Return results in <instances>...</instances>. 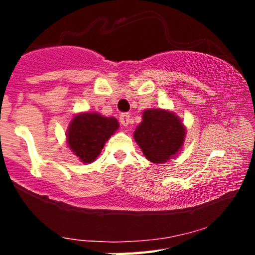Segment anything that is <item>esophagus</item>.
<instances>
[{
    "label": "esophagus",
    "mask_w": 255,
    "mask_h": 255,
    "mask_svg": "<svg viewBox=\"0 0 255 255\" xmlns=\"http://www.w3.org/2000/svg\"><path fill=\"white\" fill-rule=\"evenodd\" d=\"M120 122H121L122 126H128L130 122V115L127 113H124L120 115Z\"/></svg>",
    "instance_id": "esophagus-1"
}]
</instances>
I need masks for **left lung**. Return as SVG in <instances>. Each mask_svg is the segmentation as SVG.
<instances>
[{
	"instance_id": "obj_1",
	"label": "left lung",
	"mask_w": 255,
	"mask_h": 255,
	"mask_svg": "<svg viewBox=\"0 0 255 255\" xmlns=\"http://www.w3.org/2000/svg\"><path fill=\"white\" fill-rule=\"evenodd\" d=\"M186 128L178 116L164 109H147L141 124L134 131V139L144 156L152 163H165L183 146Z\"/></svg>"
}]
</instances>
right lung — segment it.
<instances>
[{
	"instance_id": "obj_1",
	"label": "right lung",
	"mask_w": 255,
	"mask_h": 255,
	"mask_svg": "<svg viewBox=\"0 0 255 255\" xmlns=\"http://www.w3.org/2000/svg\"><path fill=\"white\" fill-rule=\"evenodd\" d=\"M118 129L119 122L115 118H104L97 113H81L69 124L67 144L79 160L92 163Z\"/></svg>"
}]
</instances>
